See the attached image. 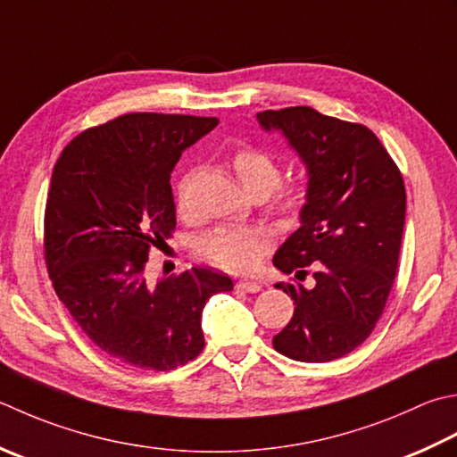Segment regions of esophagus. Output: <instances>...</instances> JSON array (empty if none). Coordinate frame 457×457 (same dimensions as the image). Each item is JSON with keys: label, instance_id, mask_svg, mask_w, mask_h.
Here are the masks:
<instances>
[{"label": "esophagus", "instance_id": "1", "mask_svg": "<svg viewBox=\"0 0 457 457\" xmlns=\"http://www.w3.org/2000/svg\"><path fill=\"white\" fill-rule=\"evenodd\" d=\"M236 287H237L239 291H245V293H257V291H262V285L255 283V281H237Z\"/></svg>", "mask_w": 457, "mask_h": 457}]
</instances>
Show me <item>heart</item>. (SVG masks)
Listing matches in <instances>:
<instances>
[{
  "label": "heart",
  "mask_w": 457,
  "mask_h": 457,
  "mask_svg": "<svg viewBox=\"0 0 457 457\" xmlns=\"http://www.w3.org/2000/svg\"><path fill=\"white\" fill-rule=\"evenodd\" d=\"M234 168L245 190L255 195H267L273 190L271 208L283 218H295L309 198L305 178H289L281 184V166L277 158L263 148L245 145L236 150ZM187 178L178 186L176 205L186 216ZM271 245V231L262 226H218L198 239V252L210 263L229 273H252L262 263V257Z\"/></svg>",
  "instance_id": "obj_1"
}]
</instances>
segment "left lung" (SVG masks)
Wrapping results in <instances>:
<instances>
[{
  "instance_id": "obj_1",
  "label": "left lung",
  "mask_w": 457,
  "mask_h": 457,
  "mask_svg": "<svg viewBox=\"0 0 457 457\" xmlns=\"http://www.w3.org/2000/svg\"><path fill=\"white\" fill-rule=\"evenodd\" d=\"M281 130L309 172L301 228L277 249L273 265L312 287L277 283L295 301L273 337L277 353L299 362H328L353 353L377 327L398 271L406 187L395 160L364 124L289 106L257 114ZM295 281V279H293Z\"/></svg>"
}]
</instances>
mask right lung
Returning <instances> with one entry per match:
<instances>
[{
	"label": "right lung",
	"mask_w": 457,
	"mask_h": 457,
	"mask_svg": "<svg viewBox=\"0 0 457 457\" xmlns=\"http://www.w3.org/2000/svg\"><path fill=\"white\" fill-rule=\"evenodd\" d=\"M216 116L130 112L87 129L53 168L45 205V263L59 301L112 359L172 370L204 351L202 311L229 277L192 267L156 285L152 247L176 229L170 174Z\"/></svg>",
	"instance_id": "obj_1"
}]
</instances>
